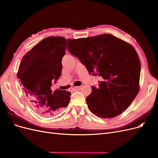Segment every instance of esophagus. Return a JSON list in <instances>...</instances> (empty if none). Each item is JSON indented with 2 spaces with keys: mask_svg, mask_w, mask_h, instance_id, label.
<instances>
[{
  "mask_svg": "<svg viewBox=\"0 0 158 158\" xmlns=\"http://www.w3.org/2000/svg\"><path fill=\"white\" fill-rule=\"evenodd\" d=\"M80 88V86H74L72 88V89H78Z\"/></svg>",
  "mask_w": 158,
  "mask_h": 158,
  "instance_id": "obj_1",
  "label": "esophagus"
}]
</instances>
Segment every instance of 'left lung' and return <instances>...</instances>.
I'll return each instance as SVG.
<instances>
[{
  "instance_id": "8db88e82",
  "label": "left lung",
  "mask_w": 158,
  "mask_h": 158,
  "mask_svg": "<svg viewBox=\"0 0 158 158\" xmlns=\"http://www.w3.org/2000/svg\"><path fill=\"white\" fill-rule=\"evenodd\" d=\"M69 52L78 57L89 74L99 76L86 98L89 111L102 118L121 114L139 91L140 61L134 47L111 34L66 40Z\"/></svg>"
}]
</instances>
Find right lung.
<instances>
[{"mask_svg":"<svg viewBox=\"0 0 158 158\" xmlns=\"http://www.w3.org/2000/svg\"><path fill=\"white\" fill-rule=\"evenodd\" d=\"M63 37H48L41 41L23 57L17 77L31 107L44 117L53 115L68 106L70 92L51 89L61 75L62 59L65 55Z\"/></svg>","mask_w":158,"mask_h":158,"instance_id":"right-lung-1","label":"right lung"}]
</instances>
